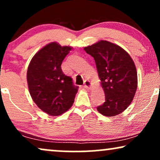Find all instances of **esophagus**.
<instances>
[{
	"label": "esophagus",
	"mask_w": 160,
	"mask_h": 160,
	"mask_svg": "<svg viewBox=\"0 0 160 160\" xmlns=\"http://www.w3.org/2000/svg\"><path fill=\"white\" fill-rule=\"evenodd\" d=\"M84 87L86 88H88V89H90V88L92 87V82H91L90 80H85V82H84Z\"/></svg>",
	"instance_id": "obj_1"
}]
</instances>
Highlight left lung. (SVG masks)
I'll return each mask as SVG.
<instances>
[{
    "label": "left lung",
    "mask_w": 160,
    "mask_h": 160,
    "mask_svg": "<svg viewBox=\"0 0 160 160\" xmlns=\"http://www.w3.org/2000/svg\"><path fill=\"white\" fill-rule=\"evenodd\" d=\"M94 58L106 101L97 109L101 114L114 117L128 108L136 93V66L128 52L107 40L84 48Z\"/></svg>",
    "instance_id": "left-lung-1"
}]
</instances>
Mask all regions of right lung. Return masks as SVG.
<instances>
[{
    "label": "right lung",
    "instance_id": "obj_1",
    "mask_svg": "<svg viewBox=\"0 0 160 160\" xmlns=\"http://www.w3.org/2000/svg\"><path fill=\"white\" fill-rule=\"evenodd\" d=\"M72 49L52 42L39 50L32 58L27 70L30 95L42 111L58 116L74 103L78 86L71 77L62 73L61 64Z\"/></svg>",
    "mask_w": 160,
    "mask_h": 160
}]
</instances>
